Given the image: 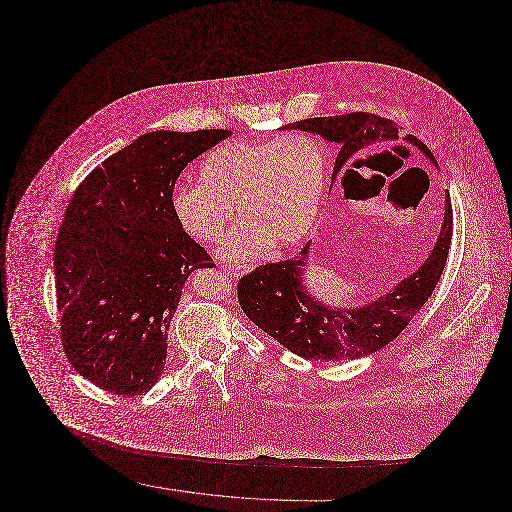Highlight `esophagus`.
Instances as JSON below:
<instances>
[{
    "label": "esophagus",
    "mask_w": 512,
    "mask_h": 512,
    "mask_svg": "<svg viewBox=\"0 0 512 512\" xmlns=\"http://www.w3.org/2000/svg\"><path fill=\"white\" fill-rule=\"evenodd\" d=\"M249 268V265L247 267H240V265H226V270L232 274V276H240L242 272H245Z\"/></svg>",
    "instance_id": "34e87169"
}]
</instances>
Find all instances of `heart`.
<instances>
[{"instance_id": "b5f03b06", "label": "heart", "mask_w": 512, "mask_h": 512, "mask_svg": "<svg viewBox=\"0 0 512 512\" xmlns=\"http://www.w3.org/2000/svg\"><path fill=\"white\" fill-rule=\"evenodd\" d=\"M324 174V151L309 134L293 132L263 144L228 142L203 159L201 184L172 190V215L197 242L217 244L236 207L244 222L228 234L222 255L261 257L272 242L293 244L307 234Z\"/></svg>"}]
</instances>
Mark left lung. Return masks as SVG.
<instances>
[{"label":"left lung","mask_w":512,"mask_h":512,"mask_svg":"<svg viewBox=\"0 0 512 512\" xmlns=\"http://www.w3.org/2000/svg\"><path fill=\"white\" fill-rule=\"evenodd\" d=\"M288 128L315 132L340 146L332 182L347 171L359 153L386 147L401 138V126L363 111L305 119L288 124ZM403 140L434 161L432 151L416 136L405 134ZM451 238L453 209L447 194L443 226L432 253L422 267L384 297L351 309L322 305L303 288V268L307 267L311 245L307 244L292 259L267 263L245 274L238 282V301L245 317L299 357L311 361L359 359L395 340L428 301L447 263Z\"/></svg>","instance_id":"1"}]
</instances>
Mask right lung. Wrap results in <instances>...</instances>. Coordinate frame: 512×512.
Segmentation results:
<instances>
[{
  "mask_svg": "<svg viewBox=\"0 0 512 512\" xmlns=\"http://www.w3.org/2000/svg\"><path fill=\"white\" fill-rule=\"evenodd\" d=\"M228 130L149 132L107 157L74 190L55 244L61 343L74 370L113 395L153 388L184 282L213 268L174 219L184 167Z\"/></svg>",
  "mask_w": 512,
  "mask_h": 512,
  "instance_id": "right-lung-1",
  "label": "right lung"
}]
</instances>
